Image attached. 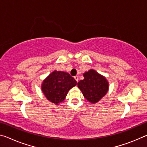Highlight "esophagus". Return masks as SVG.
Wrapping results in <instances>:
<instances>
[{
    "instance_id": "34e87169",
    "label": "esophagus",
    "mask_w": 147,
    "mask_h": 147,
    "mask_svg": "<svg viewBox=\"0 0 147 147\" xmlns=\"http://www.w3.org/2000/svg\"><path fill=\"white\" fill-rule=\"evenodd\" d=\"M74 78V79H75V80H76V82H78V76H75Z\"/></svg>"
}]
</instances>
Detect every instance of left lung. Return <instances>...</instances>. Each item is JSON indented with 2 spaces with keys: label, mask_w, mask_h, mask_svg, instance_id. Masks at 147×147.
Instances as JSON below:
<instances>
[{
  "label": "left lung",
  "mask_w": 147,
  "mask_h": 147,
  "mask_svg": "<svg viewBox=\"0 0 147 147\" xmlns=\"http://www.w3.org/2000/svg\"><path fill=\"white\" fill-rule=\"evenodd\" d=\"M84 79L78 82V87L83 95L92 103L98 102L105 95L109 88V84L104 76L91 69L84 74Z\"/></svg>",
  "instance_id": "left-lung-1"
}]
</instances>
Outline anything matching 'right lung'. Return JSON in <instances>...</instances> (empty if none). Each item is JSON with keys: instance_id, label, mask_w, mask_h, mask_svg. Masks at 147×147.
I'll return each instance as SVG.
<instances>
[{"instance_id": "1", "label": "right lung", "mask_w": 147, "mask_h": 147, "mask_svg": "<svg viewBox=\"0 0 147 147\" xmlns=\"http://www.w3.org/2000/svg\"><path fill=\"white\" fill-rule=\"evenodd\" d=\"M76 85V81L69 73L53 71L42 85V90L48 100L57 104L62 102L70 89Z\"/></svg>"}]
</instances>
